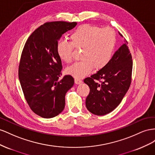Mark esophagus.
Returning a JSON list of instances; mask_svg holds the SVG:
<instances>
[{
    "mask_svg": "<svg viewBox=\"0 0 155 155\" xmlns=\"http://www.w3.org/2000/svg\"><path fill=\"white\" fill-rule=\"evenodd\" d=\"M74 82H75V84H80L82 83V81L81 80V79L75 78H74Z\"/></svg>",
    "mask_w": 155,
    "mask_h": 155,
    "instance_id": "esophagus-1",
    "label": "esophagus"
}]
</instances>
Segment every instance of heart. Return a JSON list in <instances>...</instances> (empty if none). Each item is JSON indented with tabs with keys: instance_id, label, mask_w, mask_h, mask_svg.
Listing matches in <instances>:
<instances>
[{
	"instance_id": "b5f03b06",
	"label": "heart",
	"mask_w": 155,
	"mask_h": 155,
	"mask_svg": "<svg viewBox=\"0 0 155 155\" xmlns=\"http://www.w3.org/2000/svg\"><path fill=\"white\" fill-rule=\"evenodd\" d=\"M69 38L71 43L64 40L58 42L57 52L61 60L69 63L72 60L73 47L82 48V60L67 69V73L75 78L84 77L94 66L97 69L104 68L112 59L116 44V36L112 29L83 25L75 29Z\"/></svg>"
}]
</instances>
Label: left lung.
Segmentation results:
<instances>
[{
	"mask_svg": "<svg viewBox=\"0 0 155 155\" xmlns=\"http://www.w3.org/2000/svg\"><path fill=\"white\" fill-rule=\"evenodd\" d=\"M127 43L126 41L119 47L107 65L84 80L90 89L86 99V108L97 116L113 111L130 87L132 59Z\"/></svg>",
	"mask_w": 155,
	"mask_h": 155,
	"instance_id": "1",
	"label": "left lung"
}]
</instances>
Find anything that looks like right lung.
<instances>
[{
  "label": "right lung",
  "mask_w": 155,
  "mask_h": 155,
  "mask_svg": "<svg viewBox=\"0 0 155 155\" xmlns=\"http://www.w3.org/2000/svg\"><path fill=\"white\" fill-rule=\"evenodd\" d=\"M76 22H48L35 30L26 41L21 57L19 78L26 102L32 111L43 118L58 116L65 108V96L74 84L65 75L57 52L62 34L73 29Z\"/></svg>",
  "instance_id": "obj_1"
}]
</instances>
